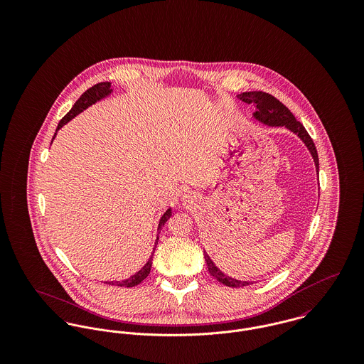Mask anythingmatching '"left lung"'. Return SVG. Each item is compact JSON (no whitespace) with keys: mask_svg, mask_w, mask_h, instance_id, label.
<instances>
[{"mask_svg":"<svg viewBox=\"0 0 364 364\" xmlns=\"http://www.w3.org/2000/svg\"><path fill=\"white\" fill-rule=\"evenodd\" d=\"M238 98L247 104H255L257 110L254 112V117L257 120H259L264 124L269 126H284L289 130H291L293 133H296L307 146V149L310 150L316 171H318V153L315 149V144L312 141L310 134L307 133V130L304 129V126L296 120L294 114L282 104L279 100H276L274 97H272L270 94L262 92V91H251V92H242L238 95ZM205 259L208 263V272L213 277H215L220 283L228 286V287H242V286H248L252 284L250 282H241V280H235L227 274H224L214 263L210 259L208 254L205 252Z\"/></svg>","mask_w":364,"mask_h":364,"instance_id":"obj_1","label":"left lung"}]
</instances>
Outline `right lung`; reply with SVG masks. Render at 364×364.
<instances>
[{"mask_svg":"<svg viewBox=\"0 0 364 364\" xmlns=\"http://www.w3.org/2000/svg\"><path fill=\"white\" fill-rule=\"evenodd\" d=\"M110 92H112L110 82H100V84L91 87L90 90H87V91L78 98V101L74 104V106L71 107V110L60 120V123H58V126H57V129H55V133H57V130H60L65 123H68L73 117H75L78 113H81L82 110H85L88 106H91V105L101 101L102 98L107 97ZM55 133H54L53 139L55 137ZM169 217H171V208H168V210L164 213V215L161 217L159 224H158V230L162 228V225L166 223V220H168ZM156 244H158V237H156V245H154V248H153V254H151L150 259H149V262H147L136 274H133V276H130L129 279L122 280V282H106V283H107V284H116V286H120V287H133V286L140 284V283L150 274Z\"/></svg>","mask_w":364,"mask_h":364,"instance_id":"1","label":"right lung"}]
</instances>
